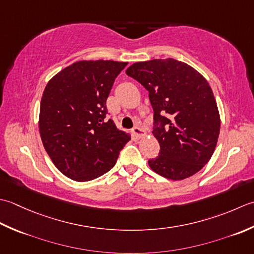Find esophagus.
I'll return each instance as SVG.
<instances>
[{
	"mask_svg": "<svg viewBox=\"0 0 254 254\" xmlns=\"http://www.w3.org/2000/svg\"><path fill=\"white\" fill-rule=\"evenodd\" d=\"M131 133H132V136H134L136 138H138V139H140V138H142V137H144V134H146V132H144L141 128H139L138 126H136V127H133L132 128V130H131Z\"/></svg>",
	"mask_w": 254,
	"mask_h": 254,
	"instance_id": "esophagus-1",
	"label": "esophagus"
}]
</instances>
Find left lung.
I'll list each match as a JSON object with an SVG mask.
<instances>
[{
	"mask_svg": "<svg viewBox=\"0 0 254 254\" xmlns=\"http://www.w3.org/2000/svg\"><path fill=\"white\" fill-rule=\"evenodd\" d=\"M149 92L159 156L152 171L169 180L190 178L215 151L220 131L218 107L208 82L192 66L172 58L136 62L126 70Z\"/></svg>",
	"mask_w": 254,
	"mask_h": 254,
	"instance_id": "obj_1",
	"label": "left lung"
}]
</instances>
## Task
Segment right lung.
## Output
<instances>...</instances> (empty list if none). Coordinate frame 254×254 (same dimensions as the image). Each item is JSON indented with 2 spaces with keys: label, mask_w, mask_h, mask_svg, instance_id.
I'll return each instance as SVG.
<instances>
[{
  "label": "right lung",
  "mask_w": 254,
  "mask_h": 254,
  "mask_svg": "<svg viewBox=\"0 0 254 254\" xmlns=\"http://www.w3.org/2000/svg\"><path fill=\"white\" fill-rule=\"evenodd\" d=\"M127 64L76 61L46 85L40 102V137L51 161L66 178L86 182L101 177L115 165L130 140L105 118L114 81Z\"/></svg>",
  "instance_id": "obj_1"
}]
</instances>
